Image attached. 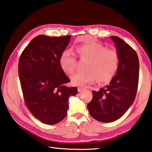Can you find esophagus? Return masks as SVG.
I'll use <instances>...</instances> for the list:
<instances>
[{
    "instance_id": "34e87169",
    "label": "esophagus",
    "mask_w": 152,
    "mask_h": 152,
    "mask_svg": "<svg viewBox=\"0 0 152 152\" xmlns=\"http://www.w3.org/2000/svg\"><path fill=\"white\" fill-rule=\"evenodd\" d=\"M84 90V88H82V87H78V92H82V91H83Z\"/></svg>"
}]
</instances>
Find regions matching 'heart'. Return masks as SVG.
Segmentation results:
<instances>
[{
    "mask_svg": "<svg viewBox=\"0 0 152 152\" xmlns=\"http://www.w3.org/2000/svg\"><path fill=\"white\" fill-rule=\"evenodd\" d=\"M77 52L81 60H86L84 73H76L70 77L74 86H83L94 82L100 84L109 82L114 77L119 67V55L117 51L105 49L97 43H85L77 48ZM76 61L70 50H66L60 58V65L64 72L72 74Z\"/></svg>",
    "mask_w": 152,
    "mask_h": 152,
    "instance_id": "b5f03b06",
    "label": "heart"
}]
</instances>
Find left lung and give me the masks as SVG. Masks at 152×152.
<instances>
[{
    "label": "left lung",
    "instance_id": "8db88e82",
    "mask_svg": "<svg viewBox=\"0 0 152 152\" xmlns=\"http://www.w3.org/2000/svg\"><path fill=\"white\" fill-rule=\"evenodd\" d=\"M119 55V67L109 84L92 91V100L87 105L90 115L102 123H110L121 117L134 101L139 81L138 56L125 41L110 36Z\"/></svg>",
    "mask_w": 152,
    "mask_h": 152
}]
</instances>
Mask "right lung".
Listing matches in <instances>:
<instances>
[{
    "mask_svg": "<svg viewBox=\"0 0 152 152\" xmlns=\"http://www.w3.org/2000/svg\"><path fill=\"white\" fill-rule=\"evenodd\" d=\"M70 37L37 35L20 56L19 76L25 104L45 124L54 125L63 120L69 98L78 93L76 87L66 86L70 80L60 65V56Z\"/></svg>",
    "mask_w": 152,
    "mask_h": 152,
    "instance_id": "1",
    "label": "right lung"
}]
</instances>
